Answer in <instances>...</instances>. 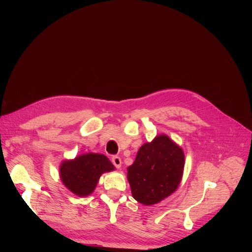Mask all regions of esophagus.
Instances as JSON below:
<instances>
[{"label":"esophagus","mask_w":252,"mask_h":252,"mask_svg":"<svg viewBox=\"0 0 252 252\" xmlns=\"http://www.w3.org/2000/svg\"><path fill=\"white\" fill-rule=\"evenodd\" d=\"M111 161H112L113 165L116 166L118 169H119V168H121V166H122V159H121V158H120V157H113Z\"/></svg>","instance_id":"1"}]
</instances>
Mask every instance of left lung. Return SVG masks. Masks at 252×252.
I'll use <instances>...</instances> for the list:
<instances>
[{"mask_svg": "<svg viewBox=\"0 0 252 252\" xmlns=\"http://www.w3.org/2000/svg\"><path fill=\"white\" fill-rule=\"evenodd\" d=\"M184 162L182 148L166 134L142 145L133 164L127 168L133 199L150 206L169 196L180 185Z\"/></svg>", "mask_w": 252, "mask_h": 252, "instance_id": "obj_1", "label": "left lung"}]
</instances>
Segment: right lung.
<instances>
[{
  "instance_id": "right-lung-1",
  "label": "right lung",
  "mask_w": 252,
  "mask_h": 252,
  "mask_svg": "<svg viewBox=\"0 0 252 252\" xmlns=\"http://www.w3.org/2000/svg\"><path fill=\"white\" fill-rule=\"evenodd\" d=\"M112 170L114 166L107 157L89 152L63 161L60 166V177L72 193L87 196L94 192L101 175Z\"/></svg>"
}]
</instances>
